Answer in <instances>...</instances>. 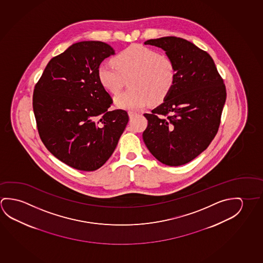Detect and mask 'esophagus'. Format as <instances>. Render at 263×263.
<instances>
[{
  "mask_svg": "<svg viewBox=\"0 0 263 263\" xmlns=\"http://www.w3.org/2000/svg\"><path fill=\"white\" fill-rule=\"evenodd\" d=\"M137 112H134V111H129V119H134L135 116H137Z\"/></svg>",
  "mask_w": 263,
  "mask_h": 263,
  "instance_id": "1",
  "label": "esophagus"
}]
</instances>
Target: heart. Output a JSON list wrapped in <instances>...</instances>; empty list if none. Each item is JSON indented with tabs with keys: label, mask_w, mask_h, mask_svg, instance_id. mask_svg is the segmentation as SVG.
Segmentation results:
<instances>
[{
	"label": "heart",
	"mask_w": 263,
	"mask_h": 263,
	"mask_svg": "<svg viewBox=\"0 0 263 263\" xmlns=\"http://www.w3.org/2000/svg\"><path fill=\"white\" fill-rule=\"evenodd\" d=\"M112 64H101L97 75L100 85L112 95L121 91L129 79V89L115 98L118 108L138 110L151 100L160 103L170 95L176 82L173 59L142 45L121 51L113 58Z\"/></svg>",
	"instance_id": "obj_1"
}]
</instances>
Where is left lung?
Here are the masks:
<instances>
[{
    "mask_svg": "<svg viewBox=\"0 0 263 263\" xmlns=\"http://www.w3.org/2000/svg\"><path fill=\"white\" fill-rule=\"evenodd\" d=\"M175 62V87L163 104L145 113L142 139L151 154L169 166L191 162L217 135L227 91L212 58L193 43L175 36L151 39Z\"/></svg>",
    "mask_w": 263,
    "mask_h": 263,
    "instance_id": "obj_1",
    "label": "left lung"
}]
</instances>
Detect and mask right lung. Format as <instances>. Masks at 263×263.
Here are the masks:
<instances>
[{
  "label": "right lung",
  "instance_id": "add662e5",
  "mask_svg": "<svg viewBox=\"0 0 263 263\" xmlns=\"http://www.w3.org/2000/svg\"><path fill=\"white\" fill-rule=\"evenodd\" d=\"M113 54L106 43H76L51 59L33 90L41 141L80 171H95L108 161L129 121L126 110H108L112 99L98 80L100 63Z\"/></svg>",
  "mask_w": 263,
  "mask_h": 263
}]
</instances>
